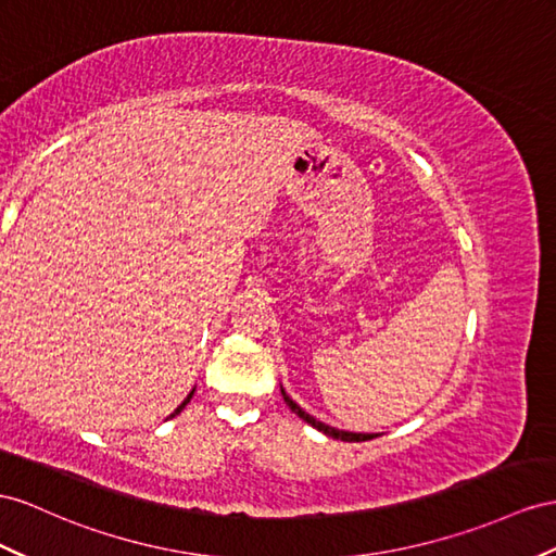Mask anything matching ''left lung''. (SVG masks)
<instances>
[{
	"label": "left lung",
	"instance_id": "obj_1",
	"mask_svg": "<svg viewBox=\"0 0 556 556\" xmlns=\"http://www.w3.org/2000/svg\"><path fill=\"white\" fill-rule=\"evenodd\" d=\"M281 396H283V402L289 404V408L293 410V414L298 416V418H303L307 425H312V427H317L319 432H324V434H329V437H333V439H340V441H368V439H374V434H354V432H345V430H336V427H329V425H324V422H319L317 418H312L309 414H305V410L298 406L291 396L281 390Z\"/></svg>",
	"mask_w": 556,
	"mask_h": 556
}]
</instances>
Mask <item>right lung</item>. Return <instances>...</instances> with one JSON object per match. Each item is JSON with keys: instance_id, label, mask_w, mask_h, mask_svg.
<instances>
[{"instance_id": "right-lung-1", "label": "right lung", "mask_w": 556, "mask_h": 556, "mask_svg": "<svg viewBox=\"0 0 556 556\" xmlns=\"http://www.w3.org/2000/svg\"><path fill=\"white\" fill-rule=\"evenodd\" d=\"M192 394H194V390H192V392L188 394V400H185V402H182V404H180V406H178V408L174 410V414H170V418H174V416H178V414H180V410H182L185 406H188V404H190V400H192Z\"/></svg>"}]
</instances>
